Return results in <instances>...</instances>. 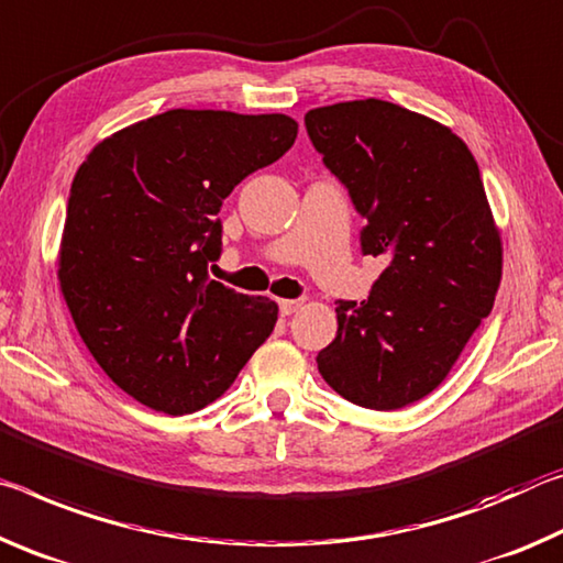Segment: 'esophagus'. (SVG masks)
Returning a JSON list of instances; mask_svg holds the SVG:
<instances>
[{"mask_svg": "<svg viewBox=\"0 0 563 563\" xmlns=\"http://www.w3.org/2000/svg\"><path fill=\"white\" fill-rule=\"evenodd\" d=\"M301 309V299H279V311L282 317H289L294 311Z\"/></svg>", "mask_w": 563, "mask_h": 563, "instance_id": "esophagus-1", "label": "esophagus"}]
</instances>
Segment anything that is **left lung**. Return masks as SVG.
Wrapping results in <instances>:
<instances>
[{"instance_id": "8db88e82", "label": "left lung", "mask_w": 563, "mask_h": 563, "mask_svg": "<svg viewBox=\"0 0 563 563\" xmlns=\"http://www.w3.org/2000/svg\"><path fill=\"white\" fill-rule=\"evenodd\" d=\"M303 124L366 217L362 252L389 260L366 301L336 303L319 374L356 407H409L446 379L499 291L501 232L482 174L449 126L391 101H339Z\"/></svg>"}]
</instances>
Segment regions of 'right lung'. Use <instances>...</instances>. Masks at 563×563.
I'll list each match as a JSON object with an SVG mask.
<instances>
[{"instance_id": "obj_1", "label": "right lung", "mask_w": 563, "mask_h": 563, "mask_svg": "<svg viewBox=\"0 0 563 563\" xmlns=\"http://www.w3.org/2000/svg\"><path fill=\"white\" fill-rule=\"evenodd\" d=\"M287 114L169 109L101 140L74 174L57 279L119 389L181 417L219 399L279 307L209 279L224 199L297 140Z\"/></svg>"}]
</instances>
